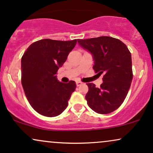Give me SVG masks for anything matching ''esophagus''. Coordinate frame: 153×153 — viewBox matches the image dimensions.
<instances>
[{
  "label": "esophagus",
  "mask_w": 153,
  "mask_h": 153,
  "mask_svg": "<svg viewBox=\"0 0 153 153\" xmlns=\"http://www.w3.org/2000/svg\"><path fill=\"white\" fill-rule=\"evenodd\" d=\"M82 84V82H80V81H76V85H77V86H80V85H81Z\"/></svg>",
  "instance_id": "1"
}]
</instances>
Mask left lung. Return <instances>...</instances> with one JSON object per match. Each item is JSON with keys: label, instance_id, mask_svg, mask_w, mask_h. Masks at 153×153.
Returning <instances> with one entry per match:
<instances>
[{"label": "left lung", "instance_id": "obj_1", "mask_svg": "<svg viewBox=\"0 0 153 153\" xmlns=\"http://www.w3.org/2000/svg\"><path fill=\"white\" fill-rule=\"evenodd\" d=\"M78 42L92 54L96 73L103 75L99 88L86 83L88 104L101 114L113 112L124 102L132 80L130 52L122 41L110 36L78 39Z\"/></svg>", "mask_w": 153, "mask_h": 153}]
</instances>
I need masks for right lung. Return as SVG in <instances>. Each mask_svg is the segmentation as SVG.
<instances>
[{
    "label": "right lung",
    "instance_id": "obj_1",
    "mask_svg": "<svg viewBox=\"0 0 153 153\" xmlns=\"http://www.w3.org/2000/svg\"><path fill=\"white\" fill-rule=\"evenodd\" d=\"M77 40L50 39L32 43L22 58V84L28 101L40 114L57 117L67 108L76 88L75 81L59 82L57 72L65 62Z\"/></svg>",
    "mask_w": 153,
    "mask_h": 153
}]
</instances>
